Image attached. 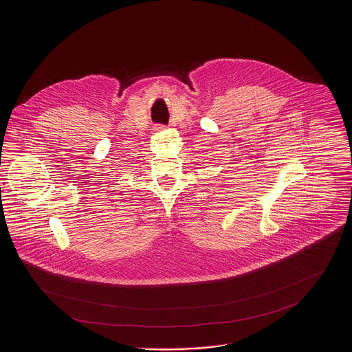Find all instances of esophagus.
<instances>
[{"instance_id": "1", "label": "esophagus", "mask_w": 352, "mask_h": 352, "mask_svg": "<svg viewBox=\"0 0 352 352\" xmlns=\"http://www.w3.org/2000/svg\"><path fill=\"white\" fill-rule=\"evenodd\" d=\"M162 129H164V126H155V127H154L155 131H160V130H162Z\"/></svg>"}]
</instances>
